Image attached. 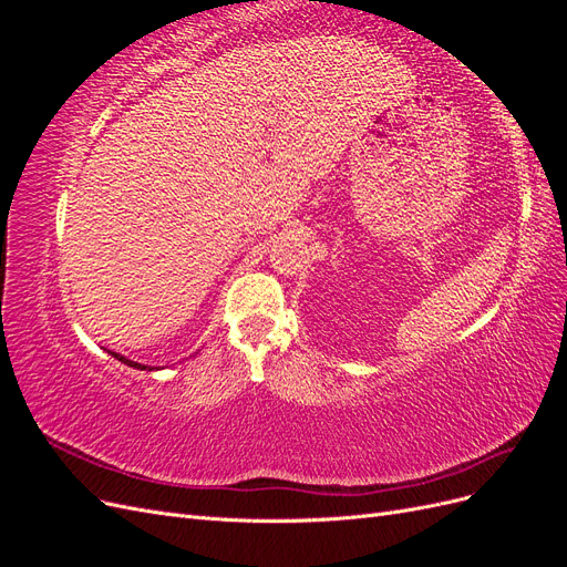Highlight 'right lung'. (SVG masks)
<instances>
[{
	"instance_id": "add662e5",
	"label": "right lung",
	"mask_w": 567,
	"mask_h": 567,
	"mask_svg": "<svg viewBox=\"0 0 567 567\" xmlns=\"http://www.w3.org/2000/svg\"><path fill=\"white\" fill-rule=\"evenodd\" d=\"M113 357L117 359V362H123V364H127V367H134V369H146V367H142V364H136V362H130V359H125L123 354H117V352H113Z\"/></svg>"
}]
</instances>
